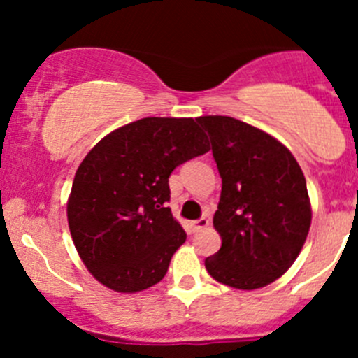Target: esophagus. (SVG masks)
Instances as JSON below:
<instances>
[{"mask_svg":"<svg viewBox=\"0 0 358 358\" xmlns=\"http://www.w3.org/2000/svg\"><path fill=\"white\" fill-rule=\"evenodd\" d=\"M208 226H210V218L202 217L199 218V220H195V222H192V231H194V233H199V231L206 229Z\"/></svg>","mask_w":358,"mask_h":358,"instance_id":"34e87169","label":"esophagus"}]
</instances>
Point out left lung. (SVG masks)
<instances>
[{
    "label": "left lung",
    "mask_w": 358,
    "mask_h": 358,
    "mask_svg": "<svg viewBox=\"0 0 358 358\" xmlns=\"http://www.w3.org/2000/svg\"><path fill=\"white\" fill-rule=\"evenodd\" d=\"M222 177L213 227L222 248L204 265L240 290L271 285L292 267L312 222L308 189L296 157L274 136L231 116H201Z\"/></svg>",
    "instance_id": "left-lung-1"
}]
</instances>
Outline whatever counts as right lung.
I'll return each mask as SVG.
<instances>
[{"mask_svg": "<svg viewBox=\"0 0 358 358\" xmlns=\"http://www.w3.org/2000/svg\"><path fill=\"white\" fill-rule=\"evenodd\" d=\"M210 143L194 118H141L109 132L84 157L68 197L80 260L115 292L154 287L186 240L172 217L169 177Z\"/></svg>", "mask_w": 358, "mask_h": 358, "instance_id": "right-lung-1", "label": "right lung"}]
</instances>
